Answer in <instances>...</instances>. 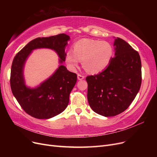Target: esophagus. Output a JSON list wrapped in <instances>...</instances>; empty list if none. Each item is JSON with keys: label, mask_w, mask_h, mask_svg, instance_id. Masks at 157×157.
Instances as JSON below:
<instances>
[{"label": "esophagus", "mask_w": 157, "mask_h": 157, "mask_svg": "<svg viewBox=\"0 0 157 157\" xmlns=\"http://www.w3.org/2000/svg\"><path fill=\"white\" fill-rule=\"evenodd\" d=\"M77 78L78 80H82L84 78V75H80V74H78L77 75Z\"/></svg>", "instance_id": "34e87169"}]
</instances>
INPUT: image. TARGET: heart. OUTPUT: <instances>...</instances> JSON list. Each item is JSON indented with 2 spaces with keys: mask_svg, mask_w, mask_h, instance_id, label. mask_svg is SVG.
Listing matches in <instances>:
<instances>
[{
  "mask_svg": "<svg viewBox=\"0 0 157 157\" xmlns=\"http://www.w3.org/2000/svg\"><path fill=\"white\" fill-rule=\"evenodd\" d=\"M113 50L106 41L83 39L76 42L73 50L65 54V61L71 70H75L80 61L87 72L96 74L106 68L112 58Z\"/></svg>",
  "mask_w": 157,
  "mask_h": 157,
  "instance_id": "obj_1",
  "label": "heart"
}]
</instances>
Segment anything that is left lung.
Wrapping results in <instances>:
<instances>
[{
    "instance_id": "left-lung-1",
    "label": "left lung",
    "mask_w": 157,
    "mask_h": 157,
    "mask_svg": "<svg viewBox=\"0 0 157 157\" xmlns=\"http://www.w3.org/2000/svg\"><path fill=\"white\" fill-rule=\"evenodd\" d=\"M114 46L115 57L107 67L101 73L86 78L90 107L107 117L116 116L128 109L141 84V63L138 52L118 37Z\"/></svg>"
}]
</instances>
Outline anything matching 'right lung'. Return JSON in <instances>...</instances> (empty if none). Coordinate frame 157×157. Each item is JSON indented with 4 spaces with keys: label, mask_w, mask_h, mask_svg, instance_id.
Masks as SVG:
<instances>
[{
    "label": "right lung",
    "mask_w": 157,
    "mask_h": 157,
    "mask_svg": "<svg viewBox=\"0 0 157 157\" xmlns=\"http://www.w3.org/2000/svg\"><path fill=\"white\" fill-rule=\"evenodd\" d=\"M70 39L62 33L49 37H39L29 42L14 57L11 67L10 86L12 94L28 115L39 119H48L62 113L67 107L69 94L77 82V76L64 65L39 86L27 87L23 77L25 61L33 50L50 48L59 57V63L65 61V48Z\"/></svg>",
    "instance_id": "obj_1"
}]
</instances>
